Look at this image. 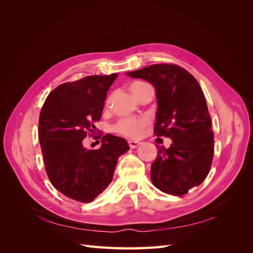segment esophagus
<instances>
[{
  "instance_id": "esophagus-1",
  "label": "esophagus",
  "mask_w": 253,
  "mask_h": 253,
  "mask_svg": "<svg viewBox=\"0 0 253 253\" xmlns=\"http://www.w3.org/2000/svg\"><path fill=\"white\" fill-rule=\"evenodd\" d=\"M140 144L139 141H134V140H128V145L131 149H136Z\"/></svg>"
}]
</instances>
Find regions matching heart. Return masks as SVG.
Masks as SVG:
<instances>
[{
  "label": "heart",
  "mask_w": 253,
  "mask_h": 253,
  "mask_svg": "<svg viewBox=\"0 0 253 253\" xmlns=\"http://www.w3.org/2000/svg\"><path fill=\"white\" fill-rule=\"evenodd\" d=\"M141 82H135L131 85V90L138 85H141ZM145 125V120L141 118H122L117 125L115 126V129L119 134L126 137H137L141 133V129Z\"/></svg>",
  "instance_id": "heart-1"
}]
</instances>
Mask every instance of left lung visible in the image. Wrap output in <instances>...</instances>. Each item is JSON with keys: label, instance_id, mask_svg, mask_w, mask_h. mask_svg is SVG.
Wrapping results in <instances>:
<instances>
[{"label": "left lung", "instance_id": "1", "mask_svg": "<svg viewBox=\"0 0 253 253\" xmlns=\"http://www.w3.org/2000/svg\"><path fill=\"white\" fill-rule=\"evenodd\" d=\"M126 75L154 86L155 134L172 139L170 148L158 149L152 164L153 185L170 195L187 194L207 177L214 153L211 117L200 84L174 64H153Z\"/></svg>", "mask_w": 253, "mask_h": 253}]
</instances>
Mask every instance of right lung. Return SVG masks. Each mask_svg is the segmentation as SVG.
Wrapping results in <instances>:
<instances>
[{"mask_svg":"<svg viewBox=\"0 0 253 253\" xmlns=\"http://www.w3.org/2000/svg\"><path fill=\"white\" fill-rule=\"evenodd\" d=\"M118 74L87 76L50 91L41 110L39 141L47 176L61 193L90 203L106 189L118 158L129 150L125 138L105 134L98 150L84 148L101 118L108 90Z\"/></svg>","mask_w":253,"mask_h":253,"instance_id":"right-lung-1","label":"right lung"}]
</instances>
